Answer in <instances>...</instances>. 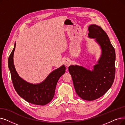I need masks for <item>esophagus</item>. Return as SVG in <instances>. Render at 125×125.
Here are the masks:
<instances>
[{"label":"esophagus","mask_w":125,"mask_h":125,"mask_svg":"<svg viewBox=\"0 0 125 125\" xmlns=\"http://www.w3.org/2000/svg\"><path fill=\"white\" fill-rule=\"evenodd\" d=\"M64 63L65 65L67 67H68L70 64V62L69 61H68V60H66V61H64Z\"/></svg>","instance_id":"34e87169"}]
</instances>
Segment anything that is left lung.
Listing matches in <instances>:
<instances>
[{"label":"left lung","instance_id":"8db88e82","mask_svg":"<svg viewBox=\"0 0 125 125\" xmlns=\"http://www.w3.org/2000/svg\"><path fill=\"white\" fill-rule=\"evenodd\" d=\"M88 37L94 38L102 53L92 70L78 65L68 68L76 93L83 99L93 101L102 96L112 86L115 74V52L106 33L96 24L88 28Z\"/></svg>","mask_w":125,"mask_h":125}]
</instances>
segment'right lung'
Returning a JSON list of instances; mask_svg holds the SVG:
<instances>
[{
    "label": "right lung",
    "instance_id": "add662e5",
    "mask_svg": "<svg viewBox=\"0 0 125 125\" xmlns=\"http://www.w3.org/2000/svg\"><path fill=\"white\" fill-rule=\"evenodd\" d=\"M16 42L8 59V66L11 72L14 87L19 95L28 103L37 105H46L53 99L59 78L66 72L64 65L56 69L49 74L43 82L33 84L21 78L15 68L13 56Z\"/></svg>",
    "mask_w": 125,
    "mask_h": 125
}]
</instances>
